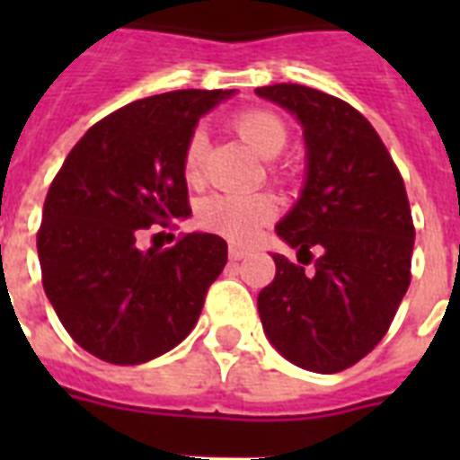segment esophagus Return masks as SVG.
<instances>
[{
	"mask_svg": "<svg viewBox=\"0 0 460 460\" xmlns=\"http://www.w3.org/2000/svg\"><path fill=\"white\" fill-rule=\"evenodd\" d=\"M251 255V251L248 248H241V245H229V258L231 260H243Z\"/></svg>",
	"mask_w": 460,
	"mask_h": 460,
	"instance_id": "1",
	"label": "esophagus"
}]
</instances>
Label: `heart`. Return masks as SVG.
<instances>
[{
    "instance_id": "b5f03b06",
    "label": "heart",
    "mask_w": 460,
    "mask_h": 460,
    "mask_svg": "<svg viewBox=\"0 0 460 460\" xmlns=\"http://www.w3.org/2000/svg\"><path fill=\"white\" fill-rule=\"evenodd\" d=\"M231 128L236 136L251 147L260 157H274L284 150L288 140L287 121L274 110L267 107H248L238 111L231 119ZM205 131L195 128L188 136L183 153H181V173L188 183H198L202 176V155H205ZM274 179H287V166L272 169ZM279 212L277 198L265 190L255 193H215L208 195L198 208V222L202 229L215 231L222 236L236 241V243H248L258 236L260 229L270 224Z\"/></svg>"
}]
</instances>
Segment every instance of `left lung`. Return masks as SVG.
I'll list each match as a JSON object with an SVG mask.
<instances>
[{"mask_svg":"<svg viewBox=\"0 0 460 460\" xmlns=\"http://www.w3.org/2000/svg\"><path fill=\"white\" fill-rule=\"evenodd\" d=\"M255 93L301 119L307 181L277 234L298 248V262L314 265L305 274L272 255L277 274L258 296L260 320L287 360L341 372L385 339L411 284L415 226L406 186L377 131L349 102L298 83Z\"/></svg>","mask_w":460,"mask_h":460,"instance_id":"left-lung-1","label":"left lung"}]
</instances>
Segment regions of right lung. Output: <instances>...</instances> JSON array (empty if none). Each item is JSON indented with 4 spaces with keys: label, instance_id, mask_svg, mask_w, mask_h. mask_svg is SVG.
<instances>
[{
    "label": "right lung",
    "instance_id": "obj_1",
    "mask_svg": "<svg viewBox=\"0 0 460 460\" xmlns=\"http://www.w3.org/2000/svg\"><path fill=\"white\" fill-rule=\"evenodd\" d=\"M226 95L172 90L111 111L75 143L47 190L42 287L71 339L104 363H147L183 341L226 265V241L215 234L140 248L150 226L176 229L190 215L181 153L198 119Z\"/></svg>",
    "mask_w": 460,
    "mask_h": 460
}]
</instances>
